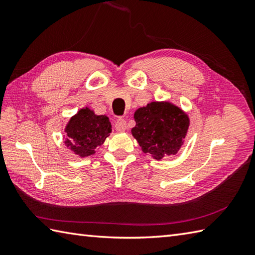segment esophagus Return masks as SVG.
I'll list each match as a JSON object with an SVG mask.
<instances>
[{"mask_svg":"<svg viewBox=\"0 0 255 255\" xmlns=\"http://www.w3.org/2000/svg\"><path fill=\"white\" fill-rule=\"evenodd\" d=\"M115 129L117 131H121V132L126 130V129H127L126 121H125V119H122V118L117 119L116 123H115Z\"/></svg>","mask_w":255,"mask_h":255,"instance_id":"obj_1","label":"esophagus"}]
</instances>
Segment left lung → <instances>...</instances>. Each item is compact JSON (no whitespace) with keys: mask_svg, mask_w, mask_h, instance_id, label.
Wrapping results in <instances>:
<instances>
[{"mask_svg":"<svg viewBox=\"0 0 255 255\" xmlns=\"http://www.w3.org/2000/svg\"><path fill=\"white\" fill-rule=\"evenodd\" d=\"M131 129L144 153L156 160L175 154L186 136L189 119L180 108L166 102H152L134 113Z\"/></svg>","mask_w":255,"mask_h":255,"instance_id":"1","label":"left lung"}]
</instances>
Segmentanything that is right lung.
Segmentation results:
<instances>
[{"label":"right lung","mask_w":255,"mask_h":255,"mask_svg":"<svg viewBox=\"0 0 255 255\" xmlns=\"http://www.w3.org/2000/svg\"><path fill=\"white\" fill-rule=\"evenodd\" d=\"M110 119L105 115H95L90 108H83L73 116L66 128L68 145L80 156L93 154L97 145L104 143L112 131Z\"/></svg>","instance_id":"obj_1"}]
</instances>
